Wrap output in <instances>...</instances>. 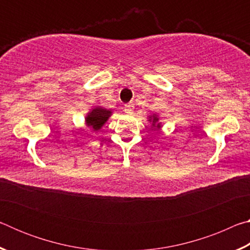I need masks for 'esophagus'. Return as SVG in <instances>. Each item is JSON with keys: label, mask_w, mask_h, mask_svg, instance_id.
I'll use <instances>...</instances> for the list:
<instances>
[{"label": "esophagus", "mask_w": 250, "mask_h": 250, "mask_svg": "<svg viewBox=\"0 0 250 250\" xmlns=\"http://www.w3.org/2000/svg\"><path fill=\"white\" fill-rule=\"evenodd\" d=\"M133 109H134L133 104H128L125 105V113H128V115H131V113L133 112Z\"/></svg>", "instance_id": "1"}]
</instances>
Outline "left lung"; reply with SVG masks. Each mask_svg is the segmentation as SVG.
Masks as SVG:
<instances>
[{
  "label": "left lung",
  "mask_w": 250,
  "mask_h": 250,
  "mask_svg": "<svg viewBox=\"0 0 250 250\" xmlns=\"http://www.w3.org/2000/svg\"><path fill=\"white\" fill-rule=\"evenodd\" d=\"M147 121L151 124V126L154 130H160L162 128V124L160 121V117L156 115V113H152V115L147 116Z\"/></svg>",
  "instance_id": "left-lung-1"
}]
</instances>
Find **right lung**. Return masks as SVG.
Listing matches in <instances>:
<instances>
[{
  "mask_svg": "<svg viewBox=\"0 0 250 250\" xmlns=\"http://www.w3.org/2000/svg\"><path fill=\"white\" fill-rule=\"evenodd\" d=\"M111 115V110L97 105V107L92 108L84 117V124L92 131H98L103 128Z\"/></svg>",
  "mask_w": 250,
  "mask_h": 250,
  "instance_id": "obj_1",
  "label": "right lung"
}]
</instances>
